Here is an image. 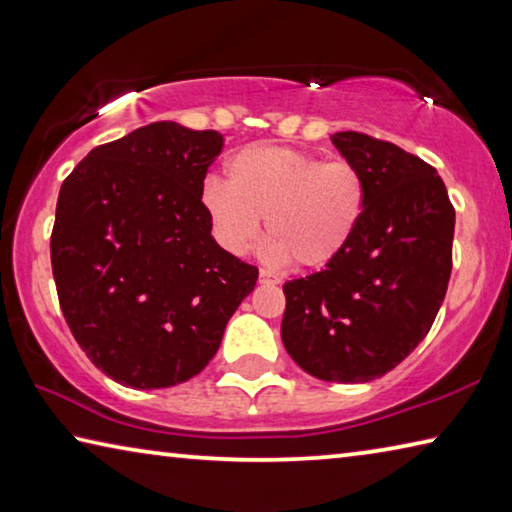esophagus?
<instances>
[{
    "label": "esophagus",
    "instance_id": "esophagus-1",
    "mask_svg": "<svg viewBox=\"0 0 512 512\" xmlns=\"http://www.w3.org/2000/svg\"><path fill=\"white\" fill-rule=\"evenodd\" d=\"M259 282H262V284H280V277H275L271 271L262 268V271H259Z\"/></svg>",
    "mask_w": 512,
    "mask_h": 512
}]
</instances>
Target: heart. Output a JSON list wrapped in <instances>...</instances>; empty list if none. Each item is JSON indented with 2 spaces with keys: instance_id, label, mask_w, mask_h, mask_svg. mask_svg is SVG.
Masks as SVG:
<instances>
[{
  "instance_id": "b5f03b06",
  "label": "heart",
  "mask_w": 512,
  "mask_h": 512,
  "mask_svg": "<svg viewBox=\"0 0 512 512\" xmlns=\"http://www.w3.org/2000/svg\"><path fill=\"white\" fill-rule=\"evenodd\" d=\"M366 201L357 164L268 144L241 149L228 183L207 178L203 187L214 237L228 253L244 255L255 244L264 216L268 253L302 268L334 262L350 246Z\"/></svg>"
}]
</instances>
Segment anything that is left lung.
Listing matches in <instances>:
<instances>
[{
  "mask_svg": "<svg viewBox=\"0 0 512 512\" xmlns=\"http://www.w3.org/2000/svg\"><path fill=\"white\" fill-rule=\"evenodd\" d=\"M366 180L357 235L323 271L284 284L282 343L323 381L359 384L429 334L452 275L454 205L436 169L366 133L332 135Z\"/></svg>",
  "mask_w": 512,
  "mask_h": 512,
  "instance_id": "1",
  "label": "left lung"
}]
</instances>
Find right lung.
<instances>
[{"label": "right lung", "mask_w": 512, "mask_h": 512, "mask_svg": "<svg viewBox=\"0 0 512 512\" xmlns=\"http://www.w3.org/2000/svg\"><path fill=\"white\" fill-rule=\"evenodd\" d=\"M216 131L155 121L101 144L65 178L51 230L58 302L88 359L121 386L198 375L257 282L216 244L203 203Z\"/></svg>", "instance_id": "obj_1"}]
</instances>
